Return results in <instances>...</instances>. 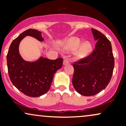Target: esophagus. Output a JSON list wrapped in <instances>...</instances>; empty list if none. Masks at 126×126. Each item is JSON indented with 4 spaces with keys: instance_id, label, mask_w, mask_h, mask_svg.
Returning a JSON list of instances; mask_svg holds the SVG:
<instances>
[{
    "instance_id": "1",
    "label": "esophagus",
    "mask_w": 126,
    "mask_h": 126,
    "mask_svg": "<svg viewBox=\"0 0 126 126\" xmlns=\"http://www.w3.org/2000/svg\"><path fill=\"white\" fill-rule=\"evenodd\" d=\"M69 64V60L67 59H64L63 60V65H67Z\"/></svg>"
}]
</instances>
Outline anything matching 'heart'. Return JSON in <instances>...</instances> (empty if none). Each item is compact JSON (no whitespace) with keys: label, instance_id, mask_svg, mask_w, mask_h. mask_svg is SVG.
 <instances>
[{"label":"heart","instance_id":"1","mask_svg":"<svg viewBox=\"0 0 126 126\" xmlns=\"http://www.w3.org/2000/svg\"><path fill=\"white\" fill-rule=\"evenodd\" d=\"M62 48L68 51H74L77 49L75 56L77 59H81L89 55L92 51V44L88 41L82 43V40L79 38L71 37L62 45Z\"/></svg>","mask_w":126,"mask_h":126}]
</instances>
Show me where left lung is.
I'll list each match as a JSON object with an SVG mask.
<instances>
[{
    "label": "left lung",
    "instance_id": "8db88e82",
    "mask_svg": "<svg viewBox=\"0 0 126 126\" xmlns=\"http://www.w3.org/2000/svg\"><path fill=\"white\" fill-rule=\"evenodd\" d=\"M97 41L91 54L73 64V87L83 96H92L104 89L110 82L114 58L110 41L101 32L91 29Z\"/></svg>",
    "mask_w": 126,
    "mask_h": 126
}]
</instances>
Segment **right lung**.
<instances>
[{"label": "right lung", "instance_id": "1", "mask_svg": "<svg viewBox=\"0 0 126 126\" xmlns=\"http://www.w3.org/2000/svg\"><path fill=\"white\" fill-rule=\"evenodd\" d=\"M26 36L44 41L41 32L33 29L23 32L15 39L7 54L8 73L13 85L19 91L30 97H38L50 89L55 73L62 67L63 59L50 60L40 57L36 61H26L19 51L20 43Z\"/></svg>", "mask_w": 126, "mask_h": 126}]
</instances>
